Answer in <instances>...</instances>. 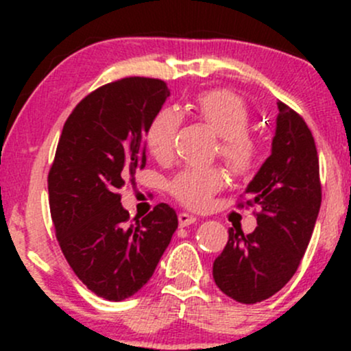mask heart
Returning a JSON list of instances; mask_svg holds the SVG:
<instances>
[{
  "label": "heart",
  "instance_id": "heart-1",
  "mask_svg": "<svg viewBox=\"0 0 351 351\" xmlns=\"http://www.w3.org/2000/svg\"><path fill=\"white\" fill-rule=\"evenodd\" d=\"M211 184L196 173H184L176 180L175 196L191 211H201L211 196Z\"/></svg>",
  "mask_w": 351,
  "mask_h": 351
}]
</instances>
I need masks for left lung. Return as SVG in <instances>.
<instances>
[{"instance_id":"8db88e82","label":"left lung","mask_w":351,"mask_h":351,"mask_svg":"<svg viewBox=\"0 0 351 351\" xmlns=\"http://www.w3.org/2000/svg\"><path fill=\"white\" fill-rule=\"evenodd\" d=\"M168 97L160 79L115 80L80 100L60 134L47 176L56 237L75 276L106 300L138 292L178 228L167 203L142 201L135 216L120 203L125 175L147 165L143 136Z\"/></svg>"}]
</instances>
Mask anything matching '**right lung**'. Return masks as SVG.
Segmentation results:
<instances>
[{"instance_id":"1","label":"right lung","mask_w":351,"mask_h":351,"mask_svg":"<svg viewBox=\"0 0 351 351\" xmlns=\"http://www.w3.org/2000/svg\"><path fill=\"white\" fill-rule=\"evenodd\" d=\"M245 193L257 226L229 229L224 251L213 264L221 292L241 304L279 292L299 267L315 228L322 189L313 136L295 112L277 115L271 156Z\"/></svg>"}]
</instances>
